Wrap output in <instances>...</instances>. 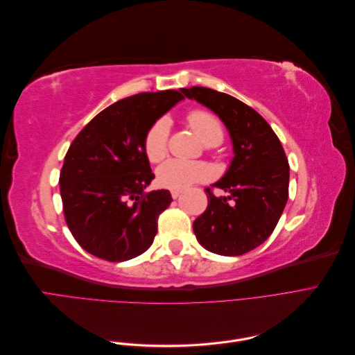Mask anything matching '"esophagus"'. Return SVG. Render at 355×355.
<instances>
[{"instance_id":"obj_1","label":"esophagus","mask_w":355,"mask_h":355,"mask_svg":"<svg viewBox=\"0 0 355 355\" xmlns=\"http://www.w3.org/2000/svg\"><path fill=\"white\" fill-rule=\"evenodd\" d=\"M179 196H180V191H179V189H171V197L178 198Z\"/></svg>"}]
</instances>
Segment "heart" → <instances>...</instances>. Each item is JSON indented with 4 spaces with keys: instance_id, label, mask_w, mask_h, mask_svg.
Masks as SVG:
<instances>
[{
    "instance_id": "obj_1",
    "label": "heart",
    "mask_w": 355,
    "mask_h": 355,
    "mask_svg": "<svg viewBox=\"0 0 355 355\" xmlns=\"http://www.w3.org/2000/svg\"><path fill=\"white\" fill-rule=\"evenodd\" d=\"M188 123L204 145H219L223 139V128L218 116L207 111H192ZM170 135V120L161 116L148 128L144 141V149L151 163H158L167 154ZM211 168L201 161L167 159L157 170V182L168 189H185L197 182L211 178Z\"/></svg>"
}]
</instances>
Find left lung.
<instances>
[{
  "label": "left lung",
  "instance_id": "left-lung-1",
  "mask_svg": "<svg viewBox=\"0 0 355 355\" xmlns=\"http://www.w3.org/2000/svg\"><path fill=\"white\" fill-rule=\"evenodd\" d=\"M180 92L220 118L234 153L228 170L213 184L228 196L214 197L206 189L209 204L192 225L194 234L211 253L244 254L270 237L286 207L290 168L284 149L271 125L249 105L207 87Z\"/></svg>",
  "mask_w": 355,
  "mask_h": 355
}]
</instances>
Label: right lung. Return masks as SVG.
<instances>
[{
	"label": "right lung",
	"mask_w": 355,
	"mask_h": 355,
	"mask_svg": "<svg viewBox=\"0 0 355 355\" xmlns=\"http://www.w3.org/2000/svg\"><path fill=\"white\" fill-rule=\"evenodd\" d=\"M182 99L176 90L130 96L73 139L59 185L68 228L85 252L124 262L151 247L159 213L173 198L167 189L145 192L155 176L144 141L151 124Z\"/></svg>",
	"instance_id": "obj_1"
}]
</instances>
